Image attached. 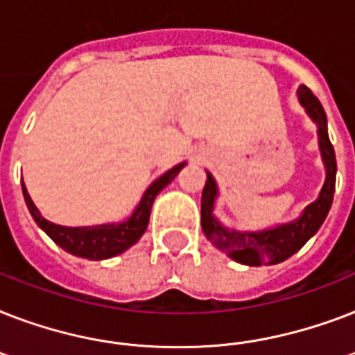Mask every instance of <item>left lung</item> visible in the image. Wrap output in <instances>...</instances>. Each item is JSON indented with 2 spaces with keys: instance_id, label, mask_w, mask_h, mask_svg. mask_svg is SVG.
<instances>
[{
  "instance_id": "1",
  "label": "left lung",
  "mask_w": 355,
  "mask_h": 355,
  "mask_svg": "<svg viewBox=\"0 0 355 355\" xmlns=\"http://www.w3.org/2000/svg\"><path fill=\"white\" fill-rule=\"evenodd\" d=\"M298 97L302 107L319 125V147L322 153V160L326 166V182L320 189L319 199L304 210V214L297 221L287 223L272 230L263 232H236L221 227L217 219L211 216L214 211V200L217 197L216 180L208 173L205 189H202V200H200V225L205 236L216 245L219 250L227 252L228 256L243 265H275L284 259L291 258L293 254L298 252L306 245L309 237L317 234L320 225L324 223L326 216L331 208L334 191H336V173L337 162L334 145L328 138L326 128V112L320 101L313 96V92L308 86L298 88Z\"/></svg>"
}]
</instances>
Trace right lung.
<instances>
[{
	"label": "right lung",
	"instance_id": "add662e5",
	"mask_svg": "<svg viewBox=\"0 0 355 355\" xmlns=\"http://www.w3.org/2000/svg\"><path fill=\"white\" fill-rule=\"evenodd\" d=\"M182 167L184 164H178V166L164 173L158 180L150 184L132 216L128 217L127 221L119 223V225H103V227L88 228H69L53 225V223H49L38 214L36 206L33 205V200L27 193V189H25L24 180H21V189H24L25 205L29 208L31 216L36 221V225L51 237L58 247H62L66 252L79 256V258L107 259L112 258V256H118L123 250H127L128 247H132L134 243L144 236L145 228L149 225L150 208H153L156 195L160 193L162 189L177 177Z\"/></svg>",
	"mask_w": 355,
	"mask_h": 355
}]
</instances>
